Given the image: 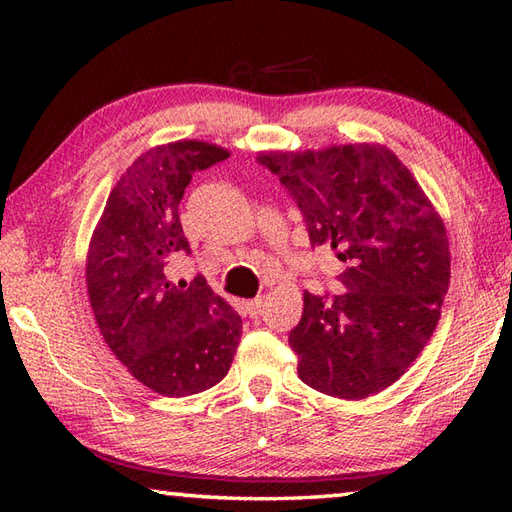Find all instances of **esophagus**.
Masks as SVG:
<instances>
[{
    "label": "esophagus",
    "instance_id": "34e87169",
    "mask_svg": "<svg viewBox=\"0 0 512 512\" xmlns=\"http://www.w3.org/2000/svg\"><path fill=\"white\" fill-rule=\"evenodd\" d=\"M262 306H264V299H262V297H255V299L246 301V310H248L250 317H255V314H259V310H262Z\"/></svg>",
    "mask_w": 512,
    "mask_h": 512
}]
</instances>
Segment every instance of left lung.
I'll return each instance as SVG.
<instances>
[{
	"instance_id": "1",
	"label": "left lung",
	"mask_w": 512,
	"mask_h": 512,
	"mask_svg": "<svg viewBox=\"0 0 512 512\" xmlns=\"http://www.w3.org/2000/svg\"><path fill=\"white\" fill-rule=\"evenodd\" d=\"M257 160L295 198L310 244L345 264L343 295L303 292L288 336L299 378L332 398L378 394L407 372L440 321L451 279L442 217L385 145L262 151Z\"/></svg>"
}]
</instances>
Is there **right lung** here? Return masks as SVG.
Returning a JSON list of instances; mask_svg holds the SVG:
<instances>
[{
    "mask_svg": "<svg viewBox=\"0 0 512 512\" xmlns=\"http://www.w3.org/2000/svg\"><path fill=\"white\" fill-rule=\"evenodd\" d=\"M228 149L176 140L140 154L112 189L90 239L85 281L107 347L138 383L180 398L231 369L242 319L204 277L178 284L169 264L191 253L178 204L195 171Z\"/></svg>",
    "mask_w": 512,
    "mask_h": 512,
    "instance_id": "right-lung-1",
    "label": "right lung"
}]
</instances>
